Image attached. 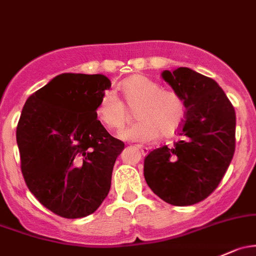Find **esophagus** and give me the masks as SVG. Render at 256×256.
<instances>
[{
	"label": "esophagus",
	"mask_w": 256,
	"mask_h": 256,
	"mask_svg": "<svg viewBox=\"0 0 256 256\" xmlns=\"http://www.w3.org/2000/svg\"><path fill=\"white\" fill-rule=\"evenodd\" d=\"M137 150H141V153H142V156H147L148 154V148H147V147H144V146H141V144H137Z\"/></svg>",
	"instance_id": "obj_1"
}]
</instances>
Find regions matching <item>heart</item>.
Returning <instances> with one entry per match:
<instances>
[{
	"instance_id": "b5f03b06",
	"label": "heart",
	"mask_w": 256,
	"mask_h": 256,
	"mask_svg": "<svg viewBox=\"0 0 256 256\" xmlns=\"http://www.w3.org/2000/svg\"><path fill=\"white\" fill-rule=\"evenodd\" d=\"M124 102L112 92L102 96L96 116L112 130H122L135 109L138 119L121 137L130 141H150L158 135H174L182 126L185 110L182 99L172 90H160L152 80L141 74L128 77L120 84Z\"/></svg>"
}]
</instances>
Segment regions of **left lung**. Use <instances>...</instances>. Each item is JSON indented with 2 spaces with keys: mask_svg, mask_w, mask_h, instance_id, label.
Returning <instances> with one entry per match:
<instances>
[{
  "mask_svg": "<svg viewBox=\"0 0 256 256\" xmlns=\"http://www.w3.org/2000/svg\"><path fill=\"white\" fill-rule=\"evenodd\" d=\"M182 99L185 121L180 140L144 158L147 185L163 201L189 206L206 198L220 182L236 150V112L218 83L188 67L162 72Z\"/></svg>",
  "mask_w": 256,
  "mask_h": 256,
  "instance_id": "8db88e82",
  "label": "left lung"
}]
</instances>
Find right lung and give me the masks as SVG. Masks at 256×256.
Segmentation results:
<instances>
[{"label": "right lung", "mask_w": 256, "mask_h": 256, "mask_svg": "<svg viewBox=\"0 0 256 256\" xmlns=\"http://www.w3.org/2000/svg\"><path fill=\"white\" fill-rule=\"evenodd\" d=\"M104 74H61L26 99L17 126L24 180L51 212L64 218L93 214L108 196L125 148L96 119Z\"/></svg>", "instance_id": "right-lung-1"}]
</instances>
